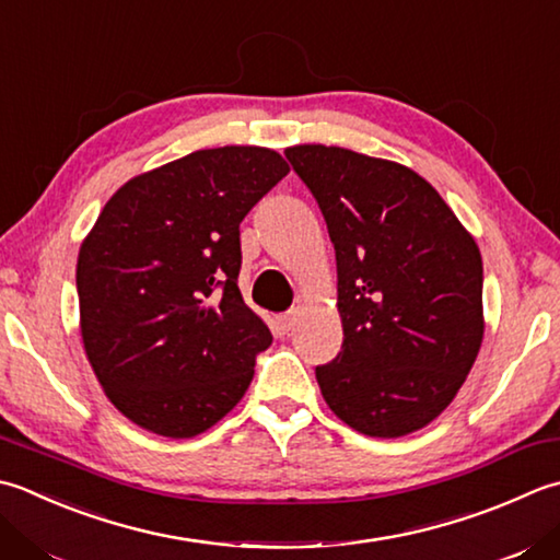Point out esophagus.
I'll list each match as a JSON object with an SVG mask.
<instances>
[{
  "label": "esophagus",
  "instance_id": "1",
  "mask_svg": "<svg viewBox=\"0 0 560 560\" xmlns=\"http://www.w3.org/2000/svg\"><path fill=\"white\" fill-rule=\"evenodd\" d=\"M295 320H299V311H289V313L279 315V317H277L279 332H281V335H289V332L293 330V327H295Z\"/></svg>",
  "mask_w": 560,
  "mask_h": 560
}]
</instances>
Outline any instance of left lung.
Returning <instances> with one entry per match:
<instances>
[{"instance_id": "1", "label": "left lung", "mask_w": 560, "mask_h": 560, "mask_svg": "<svg viewBox=\"0 0 560 560\" xmlns=\"http://www.w3.org/2000/svg\"><path fill=\"white\" fill-rule=\"evenodd\" d=\"M337 257L342 352L317 366L352 430L396 440L448 408L483 342V259L430 182L337 145L287 148Z\"/></svg>"}]
</instances>
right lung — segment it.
Segmentation results:
<instances>
[{"mask_svg":"<svg viewBox=\"0 0 560 560\" xmlns=\"http://www.w3.org/2000/svg\"><path fill=\"white\" fill-rule=\"evenodd\" d=\"M289 174L277 150H196L128 179L77 257L84 352L130 422L189 440L223 420L271 345L237 289L240 223Z\"/></svg>","mask_w":560,"mask_h":560,"instance_id":"add662e5","label":"right lung"}]
</instances>
